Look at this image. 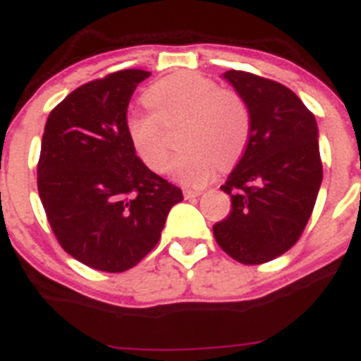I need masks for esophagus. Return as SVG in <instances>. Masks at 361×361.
I'll return each mask as SVG.
<instances>
[{
	"instance_id": "esophagus-1",
	"label": "esophagus",
	"mask_w": 361,
	"mask_h": 361,
	"mask_svg": "<svg viewBox=\"0 0 361 361\" xmlns=\"http://www.w3.org/2000/svg\"><path fill=\"white\" fill-rule=\"evenodd\" d=\"M201 194H202L201 190H190V188H187V190H183L185 199H195V197H199V195H201Z\"/></svg>"
}]
</instances>
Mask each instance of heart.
Here are the masks:
<instances>
[{"mask_svg":"<svg viewBox=\"0 0 361 361\" xmlns=\"http://www.w3.org/2000/svg\"><path fill=\"white\" fill-rule=\"evenodd\" d=\"M147 101L154 113L133 111L126 118V133L140 159L152 171L167 164L162 122L187 116L169 173L183 185L207 183L220 164L234 162L245 148L250 133V113L245 101L232 90H221L216 82L197 73H181L150 87Z\"/></svg>","mask_w":361,"mask_h":361,"instance_id":"1","label":"heart"}]
</instances>
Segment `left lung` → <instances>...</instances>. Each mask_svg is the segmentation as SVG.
<instances>
[{"label":"left lung","instance_id":"1","mask_svg":"<svg viewBox=\"0 0 361 361\" xmlns=\"http://www.w3.org/2000/svg\"><path fill=\"white\" fill-rule=\"evenodd\" d=\"M250 113L248 145L221 190L232 209L213 227L220 248L246 265L274 260L300 238L323 180L318 123L288 87L225 71Z\"/></svg>","mask_w":361,"mask_h":361}]
</instances>
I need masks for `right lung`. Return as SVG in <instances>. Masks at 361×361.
I'll use <instances>...</instances> for the list:
<instances>
[{
  "mask_svg": "<svg viewBox=\"0 0 361 361\" xmlns=\"http://www.w3.org/2000/svg\"><path fill=\"white\" fill-rule=\"evenodd\" d=\"M143 69H122L68 94L50 111L38 162V194L57 241L82 264L123 272L160 239L183 194L136 155L127 106Z\"/></svg>",
  "mask_w": 361,
  "mask_h": 361,
  "instance_id": "obj_1",
  "label": "right lung"
}]
</instances>
